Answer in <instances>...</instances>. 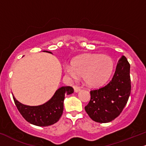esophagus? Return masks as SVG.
Returning a JSON list of instances; mask_svg holds the SVG:
<instances>
[{
    "instance_id": "obj_1",
    "label": "esophagus",
    "mask_w": 146,
    "mask_h": 146,
    "mask_svg": "<svg viewBox=\"0 0 146 146\" xmlns=\"http://www.w3.org/2000/svg\"><path fill=\"white\" fill-rule=\"evenodd\" d=\"M74 91L76 93H77V92H78V91H80V87H78V86H74Z\"/></svg>"
}]
</instances>
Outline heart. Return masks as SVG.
Returning <instances> with one entry per match:
<instances>
[{"label": "heart", "mask_w": 146, "mask_h": 146, "mask_svg": "<svg viewBox=\"0 0 146 146\" xmlns=\"http://www.w3.org/2000/svg\"><path fill=\"white\" fill-rule=\"evenodd\" d=\"M65 72L72 78L83 76L90 87H99L108 80L114 69L113 59L108 55L84 54L72 62V66L66 65Z\"/></svg>", "instance_id": "b5f03b06"}]
</instances>
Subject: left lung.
<instances>
[{
	"label": "left lung",
	"instance_id": "left-lung-1",
	"mask_svg": "<svg viewBox=\"0 0 146 146\" xmlns=\"http://www.w3.org/2000/svg\"><path fill=\"white\" fill-rule=\"evenodd\" d=\"M131 90L130 64L123 55L118 60L111 81L103 87L90 91L91 100L84 107L86 112L97 123L111 122L123 110Z\"/></svg>",
	"mask_w": 146,
	"mask_h": 146
}]
</instances>
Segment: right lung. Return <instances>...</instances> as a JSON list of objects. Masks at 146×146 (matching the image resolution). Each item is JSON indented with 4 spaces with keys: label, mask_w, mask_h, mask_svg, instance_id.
<instances>
[{
    "label": "right lung",
    "mask_w": 146,
    "mask_h": 146,
    "mask_svg": "<svg viewBox=\"0 0 146 146\" xmlns=\"http://www.w3.org/2000/svg\"><path fill=\"white\" fill-rule=\"evenodd\" d=\"M44 51L51 53L49 51ZM72 93L74 89L72 87H62L55 91L51 100L37 106L23 105L18 102L13 95V98L17 110L26 121L38 127H47L59 120L64 111L65 95Z\"/></svg>",
    "instance_id": "obj_1"
}]
</instances>
